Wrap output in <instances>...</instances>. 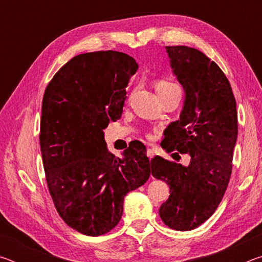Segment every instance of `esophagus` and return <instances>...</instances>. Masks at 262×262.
I'll return each mask as SVG.
<instances>
[{"label": "esophagus", "instance_id": "1", "mask_svg": "<svg viewBox=\"0 0 262 262\" xmlns=\"http://www.w3.org/2000/svg\"><path fill=\"white\" fill-rule=\"evenodd\" d=\"M154 155H155V152H154V150L152 149H148L147 150V156L151 159L152 157H154Z\"/></svg>", "mask_w": 262, "mask_h": 262}]
</instances>
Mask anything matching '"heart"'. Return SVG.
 I'll use <instances>...</instances> for the list:
<instances>
[{"label":"heart","instance_id":"1","mask_svg":"<svg viewBox=\"0 0 262 262\" xmlns=\"http://www.w3.org/2000/svg\"><path fill=\"white\" fill-rule=\"evenodd\" d=\"M157 94H163V92H168V91H180V88L178 84L173 82L166 81V79H161L158 81L156 85Z\"/></svg>","mask_w":262,"mask_h":262}]
</instances>
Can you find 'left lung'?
I'll list each match as a JSON object with an SVG mask.
<instances>
[{
  "label": "left lung",
  "mask_w": 262,
  "mask_h": 262,
  "mask_svg": "<svg viewBox=\"0 0 262 262\" xmlns=\"http://www.w3.org/2000/svg\"><path fill=\"white\" fill-rule=\"evenodd\" d=\"M166 52L185 101L161 145L188 154L190 162L184 166L156 156L150 167L170 186L161 219L168 228L189 231L214 214L229 185L238 135L236 99L227 76L202 52L187 46H166Z\"/></svg>",
  "instance_id": "8db88e82"
}]
</instances>
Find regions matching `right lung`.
<instances>
[{
	"label": "right lung",
	"mask_w": 262,
	"mask_h": 262,
	"mask_svg": "<svg viewBox=\"0 0 262 262\" xmlns=\"http://www.w3.org/2000/svg\"><path fill=\"white\" fill-rule=\"evenodd\" d=\"M137 68L121 52L79 54L54 75L43 95L39 141L48 189L66 224L86 236L111 231L126 194L150 177L141 142L119 158L107 150L103 132L121 117Z\"/></svg>",
	"instance_id": "add662e5"
}]
</instances>
